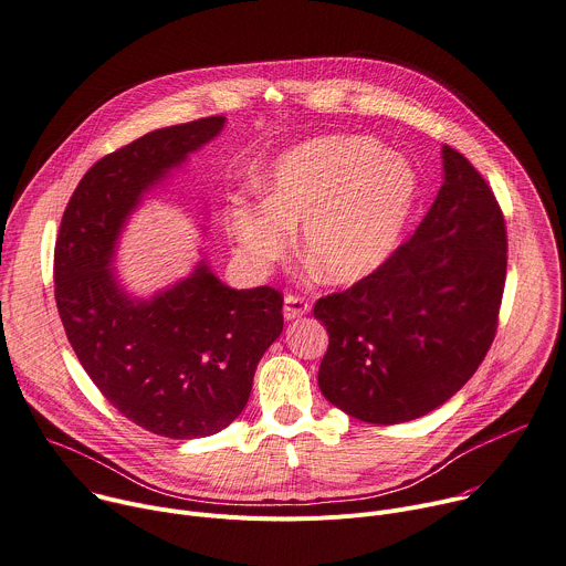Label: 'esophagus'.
<instances>
[{
    "label": "esophagus",
    "mask_w": 566,
    "mask_h": 566,
    "mask_svg": "<svg viewBox=\"0 0 566 566\" xmlns=\"http://www.w3.org/2000/svg\"><path fill=\"white\" fill-rule=\"evenodd\" d=\"M310 312V301L303 298V296H296V294H287L285 296V303H283V317L287 322L292 319H298L303 315H307Z\"/></svg>",
    "instance_id": "obj_1"
}]
</instances>
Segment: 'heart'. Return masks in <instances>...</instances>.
Instances as JSON below:
<instances>
[{
    "mask_svg": "<svg viewBox=\"0 0 566 566\" xmlns=\"http://www.w3.org/2000/svg\"><path fill=\"white\" fill-rule=\"evenodd\" d=\"M261 188L265 200H233L224 209V231L240 259L270 268L301 224V249L319 276L350 285L391 261L420 181L411 161L380 142L333 135L283 153L261 175Z\"/></svg>",
    "mask_w": 566,
    "mask_h": 566,
    "instance_id": "b5f03b06",
    "label": "heart"
}]
</instances>
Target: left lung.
Returning a JSON list of instances; mask_svg holds the SVG:
<instances>
[{"instance_id":"1","label":"left lung","mask_w":566,"mask_h":566,"mask_svg":"<svg viewBox=\"0 0 566 566\" xmlns=\"http://www.w3.org/2000/svg\"><path fill=\"white\" fill-rule=\"evenodd\" d=\"M506 222L481 172L443 146V186L391 261L315 303L328 331L319 389L370 424L420 418L483 361L506 285Z\"/></svg>"}]
</instances>
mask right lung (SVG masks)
<instances>
[{
    "label": "right lung",
    "mask_w": 566,
    "mask_h": 566,
    "mask_svg": "<svg viewBox=\"0 0 566 566\" xmlns=\"http://www.w3.org/2000/svg\"><path fill=\"white\" fill-rule=\"evenodd\" d=\"M222 128L224 116L198 118L98 159L76 186L53 251L57 315L78 361L118 413L172 441L231 424L283 331L279 290H233L207 261L150 298H133L109 268L144 193Z\"/></svg>",
    "instance_id": "obj_1"
}]
</instances>
